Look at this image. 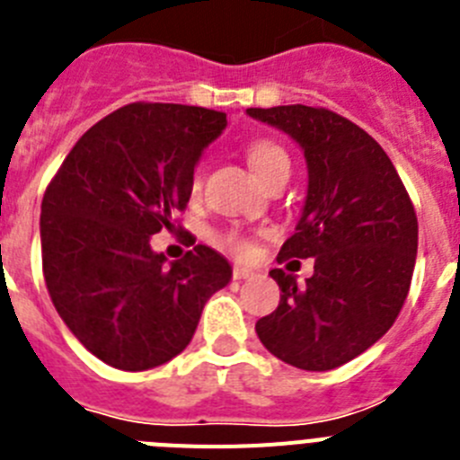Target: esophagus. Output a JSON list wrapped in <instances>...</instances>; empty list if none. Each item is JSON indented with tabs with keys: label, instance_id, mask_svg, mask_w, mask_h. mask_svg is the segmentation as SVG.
<instances>
[{
	"label": "esophagus",
	"instance_id": "obj_1",
	"mask_svg": "<svg viewBox=\"0 0 460 460\" xmlns=\"http://www.w3.org/2000/svg\"><path fill=\"white\" fill-rule=\"evenodd\" d=\"M251 276H253V271L251 270H246V267H234L233 270V279L234 280H243V279H251Z\"/></svg>",
	"mask_w": 460,
	"mask_h": 460
}]
</instances>
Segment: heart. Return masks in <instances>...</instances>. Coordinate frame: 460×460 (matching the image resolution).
I'll list each match as a JSON object with an SVG mask.
<instances>
[{"mask_svg": "<svg viewBox=\"0 0 460 460\" xmlns=\"http://www.w3.org/2000/svg\"><path fill=\"white\" fill-rule=\"evenodd\" d=\"M246 156H249V164L251 168H253L255 177H258L262 184H267V181H270L271 177H276V174L290 172V158H288L286 149L271 140L251 142L249 149H246ZM200 186H202V172L200 168H198L193 172V177H190V190L198 193ZM221 243H226L227 249H233L234 253L239 255L251 253V242L237 237V234H223Z\"/></svg>", "mask_w": 460, "mask_h": 460, "instance_id": "obj_1", "label": "heart"}]
</instances>
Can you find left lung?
<instances>
[{"label": "left lung", "instance_id": "left-lung-1", "mask_svg": "<svg viewBox=\"0 0 460 460\" xmlns=\"http://www.w3.org/2000/svg\"><path fill=\"white\" fill-rule=\"evenodd\" d=\"M246 115L302 147L308 189L295 234L279 251L315 258L306 286L283 270L279 308L255 323L258 339L302 371H332L387 334L403 308L417 258V214L385 149L332 110L249 108Z\"/></svg>", "mask_w": 460, "mask_h": 460}]
</instances>
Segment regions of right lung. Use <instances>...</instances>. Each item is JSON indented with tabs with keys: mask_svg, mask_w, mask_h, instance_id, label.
I'll return each mask as SVG.
<instances>
[{
	"mask_svg": "<svg viewBox=\"0 0 460 460\" xmlns=\"http://www.w3.org/2000/svg\"><path fill=\"white\" fill-rule=\"evenodd\" d=\"M226 112L131 103L93 124L40 205L43 276L59 318L108 367L147 371L180 355L233 267L209 246L165 265L152 234L186 209L202 149Z\"/></svg>",
	"mask_w": 460,
	"mask_h": 460,
	"instance_id": "add662e5",
	"label": "right lung"
}]
</instances>
